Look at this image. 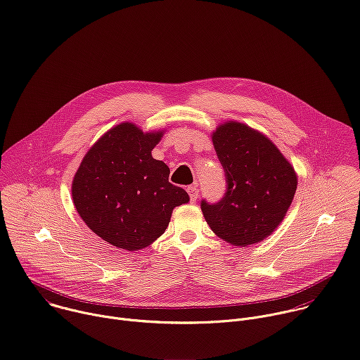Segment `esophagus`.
<instances>
[{
	"label": "esophagus",
	"mask_w": 360,
	"mask_h": 360,
	"mask_svg": "<svg viewBox=\"0 0 360 360\" xmlns=\"http://www.w3.org/2000/svg\"><path fill=\"white\" fill-rule=\"evenodd\" d=\"M188 193H189V198H191V202H195L199 196V189L196 185H191L188 186Z\"/></svg>",
	"instance_id": "34e87169"
}]
</instances>
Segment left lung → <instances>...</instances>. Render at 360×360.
Instances as JSON below:
<instances>
[{
  "mask_svg": "<svg viewBox=\"0 0 360 360\" xmlns=\"http://www.w3.org/2000/svg\"><path fill=\"white\" fill-rule=\"evenodd\" d=\"M212 142L228 188L217 203L202 200L205 221L233 246L266 239L290 208L297 186L293 167L266 135L242 122L218 125Z\"/></svg>",
  "mask_w": 360,
  "mask_h": 360,
  "instance_id": "obj_1",
  "label": "left lung"
}]
</instances>
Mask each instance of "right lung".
Masks as SVG:
<instances>
[{
  "label": "right lung",
  "instance_id": "right-lung-1",
  "mask_svg": "<svg viewBox=\"0 0 360 360\" xmlns=\"http://www.w3.org/2000/svg\"><path fill=\"white\" fill-rule=\"evenodd\" d=\"M164 129L143 132L121 122L85 153L72 179V200L85 225L105 242L139 250L168 228L174 208L189 202L169 168L152 158Z\"/></svg>",
  "mask_w": 360,
  "mask_h": 360
}]
</instances>
